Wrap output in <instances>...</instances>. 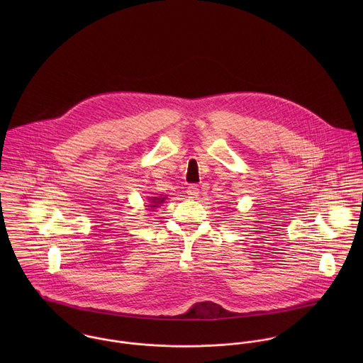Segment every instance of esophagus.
<instances>
[{
  "label": "esophagus",
  "instance_id": "34e87169",
  "mask_svg": "<svg viewBox=\"0 0 363 363\" xmlns=\"http://www.w3.org/2000/svg\"><path fill=\"white\" fill-rule=\"evenodd\" d=\"M199 193H200V189H199L197 184H190V186L187 187V194H189L190 199H197Z\"/></svg>",
  "mask_w": 363,
  "mask_h": 363
}]
</instances>
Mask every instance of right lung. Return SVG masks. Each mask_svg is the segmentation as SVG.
Segmentation results:
<instances>
[{
	"mask_svg": "<svg viewBox=\"0 0 363 363\" xmlns=\"http://www.w3.org/2000/svg\"><path fill=\"white\" fill-rule=\"evenodd\" d=\"M164 201V199H157V197H152V206L150 207L156 208L159 204H162Z\"/></svg>",
	"mask_w": 363,
	"mask_h": 363,
	"instance_id": "obj_1",
	"label": "right lung"
}]
</instances>
